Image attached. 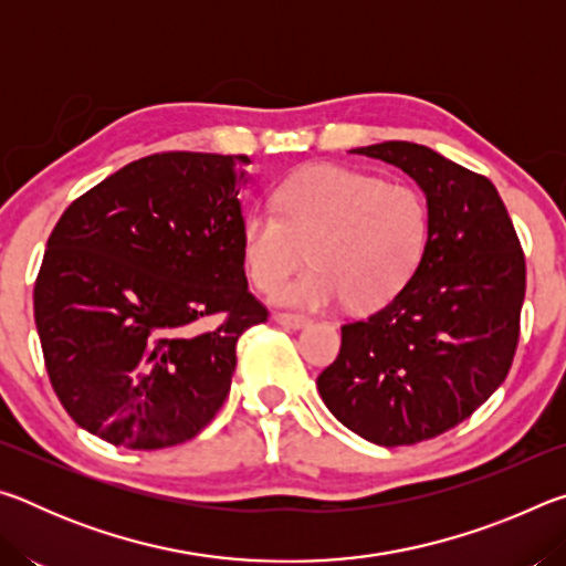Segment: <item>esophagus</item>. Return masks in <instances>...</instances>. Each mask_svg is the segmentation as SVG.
Returning a JSON list of instances; mask_svg holds the SVG:
<instances>
[{"label": "esophagus", "mask_w": 566, "mask_h": 566, "mask_svg": "<svg viewBox=\"0 0 566 566\" xmlns=\"http://www.w3.org/2000/svg\"><path fill=\"white\" fill-rule=\"evenodd\" d=\"M274 322L282 324V327H290V329H302L310 324L312 319L304 317V314H292V312H276L274 314Z\"/></svg>", "instance_id": "1"}]
</instances>
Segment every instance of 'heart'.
<instances>
[{
	"instance_id": "heart-1",
	"label": "heart",
	"mask_w": 566,
	"mask_h": 566,
	"mask_svg": "<svg viewBox=\"0 0 566 566\" xmlns=\"http://www.w3.org/2000/svg\"><path fill=\"white\" fill-rule=\"evenodd\" d=\"M249 280L274 290L306 260L312 270L276 292L284 304L322 310L344 300L369 312L401 292L424 256L429 207L421 191L364 171L312 165L286 177L272 207L239 227Z\"/></svg>"
}]
</instances>
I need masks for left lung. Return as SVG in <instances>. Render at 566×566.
<instances>
[{"instance_id":"obj_1","label":"left lung","mask_w":566,"mask_h":566,"mask_svg":"<svg viewBox=\"0 0 566 566\" xmlns=\"http://www.w3.org/2000/svg\"><path fill=\"white\" fill-rule=\"evenodd\" d=\"M399 167L427 195L424 256L389 304L342 327L317 377L324 405L381 447L417 444L472 417L510 375L526 266L500 191L411 142L352 149Z\"/></svg>"}]
</instances>
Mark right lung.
Listing matches in <instances>:
<instances>
[{"instance_id":"1","label":"right lung","mask_w":566,"mask_h":566,"mask_svg":"<svg viewBox=\"0 0 566 566\" xmlns=\"http://www.w3.org/2000/svg\"><path fill=\"white\" fill-rule=\"evenodd\" d=\"M247 155L161 151L64 209L34 282L46 375L76 424L127 449L197 437L266 322L239 227ZM207 318H217L212 328Z\"/></svg>"}]
</instances>
